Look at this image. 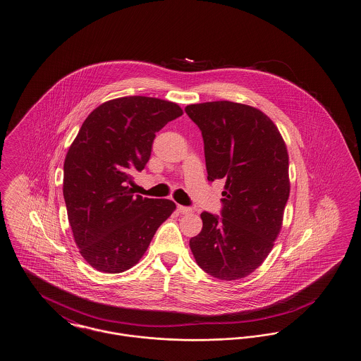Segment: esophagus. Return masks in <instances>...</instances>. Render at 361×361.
I'll list each match as a JSON object with an SVG mask.
<instances>
[{
	"instance_id": "esophagus-1",
	"label": "esophagus",
	"mask_w": 361,
	"mask_h": 361,
	"mask_svg": "<svg viewBox=\"0 0 361 361\" xmlns=\"http://www.w3.org/2000/svg\"><path fill=\"white\" fill-rule=\"evenodd\" d=\"M177 211L180 212V214H190L192 212V208L190 207H185V206H178L177 207Z\"/></svg>"
}]
</instances>
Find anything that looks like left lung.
<instances>
[{"label":"left lung","mask_w":361,"mask_h":361,"mask_svg":"<svg viewBox=\"0 0 361 361\" xmlns=\"http://www.w3.org/2000/svg\"><path fill=\"white\" fill-rule=\"evenodd\" d=\"M204 140L208 180L224 178L222 216L202 212L189 246L197 265L221 280L255 272L274 247L290 196L288 153L275 123L233 102L190 104Z\"/></svg>","instance_id":"8db88e82"}]
</instances>
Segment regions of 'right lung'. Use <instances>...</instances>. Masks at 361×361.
<instances>
[{"label":"right lung","instance_id":"add662e5","mask_svg":"<svg viewBox=\"0 0 361 361\" xmlns=\"http://www.w3.org/2000/svg\"><path fill=\"white\" fill-rule=\"evenodd\" d=\"M183 115L172 102L128 96L93 109L63 164V197L73 237L94 269L121 274L147 250L176 209L168 199L134 196L133 173L150 159L155 134Z\"/></svg>","mask_w":361,"mask_h":361}]
</instances>
